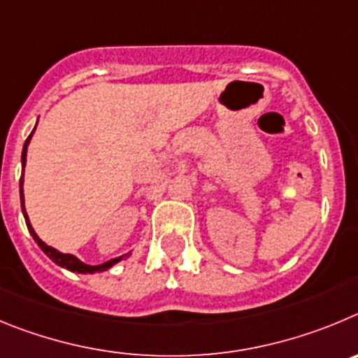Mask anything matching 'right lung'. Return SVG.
Wrapping results in <instances>:
<instances>
[{
	"instance_id": "obj_1",
	"label": "right lung",
	"mask_w": 358,
	"mask_h": 358,
	"mask_svg": "<svg viewBox=\"0 0 358 358\" xmlns=\"http://www.w3.org/2000/svg\"><path fill=\"white\" fill-rule=\"evenodd\" d=\"M37 127V124H35ZM35 131V128H34ZM34 131H31L30 135H28L27 143H24V146H22V153H21V164H22V171H24V166H27V151H28V144H30L31 141V135H34ZM22 183H24V173H22L21 180H19V194H21V208H22V215H24V221H27V227H28V231L31 234V237H34L35 243L38 244V248L46 253L48 257H50L51 260H53L57 266L64 267V269H69V271L73 273H82V275H87V273H103L107 271V269H110L114 264H117L119 260H123L124 257H130V253H127V255H121L117 257V259H112V260H107V262L99 264V266H89V264L82 262L80 259H76L75 255H71V253H60L59 250H55V248L48 246L44 241L38 239V235L35 234L34 227H31L30 219H28V214H27V208H24V194H22Z\"/></svg>"
}]
</instances>
